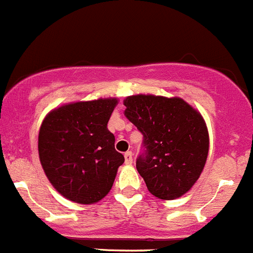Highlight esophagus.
<instances>
[{"label":"esophagus","mask_w":253,"mask_h":253,"mask_svg":"<svg viewBox=\"0 0 253 253\" xmlns=\"http://www.w3.org/2000/svg\"><path fill=\"white\" fill-rule=\"evenodd\" d=\"M124 158L126 165H131V163H133V153H131V152H126V153L124 154Z\"/></svg>","instance_id":"obj_1"}]
</instances>
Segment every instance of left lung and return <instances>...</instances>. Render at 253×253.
Returning <instances> with one entry per match:
<instances>
[{
	"label": "left lung",
	"instance_id": "obj_1",
	"mask_svg": "<svg viewBox=\"0 0 253 253\" xmlns=\"http://www.w3.org/2000/svg\"><path fill=\"white\" fill-rule=\"evenodd\" d=\"M124 115L143 134L146 154L137 169L149 193L162 200L185 195L202 175L209 133L202 114L181 97L131 95Z\"/></svg>",
	"mask_w": 253,
	"mask_h": 253
}]
</instances>
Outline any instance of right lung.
<instances>
[{
  "mask_svg": "<svg viewBox=\"0 0 253 253\" xmlns=\"http://www.w3.org/2000/svg\"><path fill=\"white\" fill-rule=\"evenodd\" d=\"M116 97L60 105L46 114L38 137L39 160L49 182L77 204H95L109 194L124 156L107 129Z\"/></svg>",
  "mask_w": 253,
  "mask_h": 253,
  "instance_id": "obj_1",
  "label": "right lung"
}]
</instances>
